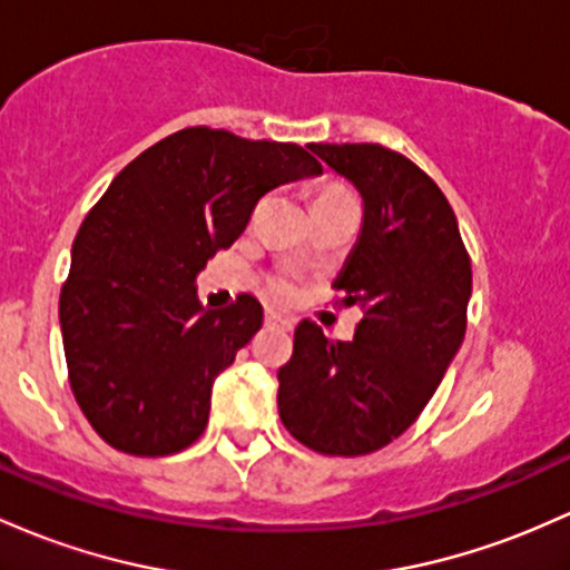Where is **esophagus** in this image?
I'll list each match as a JSON object with an SVG mask.
<instances>
[{
  "label": "esophagus",
  "instance_id": "esophagus-1",
  "mask_svg": "<svg viewBox=\"0 0 570 570\" xmlns=\"http://www.w3.org/2000/svg\"><path fill=\"white\" fill-rule=\"evenodd\" d=\"M265 324H267V327L292 330V322H289V318H281V316H275V314H267V316H265Z\"/></svg>",
  "mask_w": 570,
  "mask_h": 570
}]
</instances>
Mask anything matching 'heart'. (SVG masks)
I'll use <instances>...</instances> for the list:
<instances>
[{
	"mask_svg": "<svg viewBox=\"0 0 570 570\" xmlns=\"http://www.w3.org/2000/svg\"><path fill=\"white\" fill-rule=\"evenodd\" d=\"M346 186L341 184H324L316 189V197H314V205H322V203H330V199H337V197H348ZM262 292H265L267 299H273V303L278 305H292L295 299L299 297V284L295 275L289 273H275L271 278L265 281V286H262Z\"/></svg>",
	"mask_w": 570,
	"mask_h": 570,
	"instance_id": "1",
	"label": "heart"
}]
</instances>
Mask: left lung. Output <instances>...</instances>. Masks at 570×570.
Masks as SVG:
<instances>
[{"mask_svg": "<svg viewBox=\"0 0 570 570\" xmlns=\"http://www.w3.org/2000/svg\"><path fill=\"white\" fill-rule=\"evenodd\" d=\"M360 189L365 222L341 278L362 318L354 341L299 322L278 371V414L303 446L362 458L403 435L441 384L468 327L471 256L458 216L422 167L379 142H311Z\"/></svg>", "mask_w": 570, "mask_h": 570, "instance_id": "left-lung-1", "label": "left lung"}]
</instances>
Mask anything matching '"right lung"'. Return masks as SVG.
I'll return each mask as SVG.
<instances>
[{
	"label": "right lung",
	"instance_id": "right-lung-1",
	"mask_svg": "<svg viewBox=\"0 0 570 570\" xmlns=\"http://www.w3.org/2000/svg\"><path fill=\"white\" fill-rule=\"evenodd\" d=\"M318 173L295 142L186 127L112 178L75 235L59 295L72 395L105 443L165 458L205 433L210 386L259 333L262 305L237 295L205 311L194 278L267 191Z\"/></svg>",
	"mask_w": 570,
	"mask_h": 570
}]
</instances>
